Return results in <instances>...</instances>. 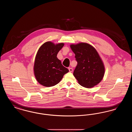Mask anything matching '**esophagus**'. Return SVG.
Returning <instances> with one entry per match:
<instances>
[{
  "label": "esophagus",
  "instance_id": "34e87169",
  "mask_svg": "<svg viewBox=\"0 0 132 132\" xmlns=\"http://www.w3.org/2000/svg\"><path fill=\"white\" fill-rule=\"evenodd\" d=\"M68 69H69V72H72L73 71V68H70V67H69Z\"/></svg>",
  "mask_w": 132,
  "mask_h": 132
}]
</instances>
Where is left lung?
I'll return each mask as SVG.
<instances>
[{"label":"left lung","instance_id":"1","mask_svg":"<svg viewBox=\"0 0 132 132\" xmlns=\"http://www.w3.org/2000/svg\"><path fill=\"white\" fill-rule=\"evenodd\" d=\"M70 47L78 63L73 75L78 83L86 88L98 85L104 77L105 67L97 50L85 43L71 44Z\"/></svg>","mask_w":132,"mask_h":132}]
</instances>
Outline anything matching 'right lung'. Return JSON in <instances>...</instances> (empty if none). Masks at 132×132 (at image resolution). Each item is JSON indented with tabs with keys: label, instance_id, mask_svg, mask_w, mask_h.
<instances>
[{
	"label": "right lung",
	"instance_id": "1",
	"mask_svg": "<svg viewBox=\"0 0 132 132\" xmlns=\"http://www.w3.org/2000/svg\"><path fill=\"white\" fill-rule=\"evenodd\" d=\"M64 45L63 43L55 44L47 42L38 50L34 62V73L37 81L44 87L56 85L69 72L57 57L58 52Z\"/></svg>",
	"mask_w": 132,
	"mask_h": 132
}]
</instances>
